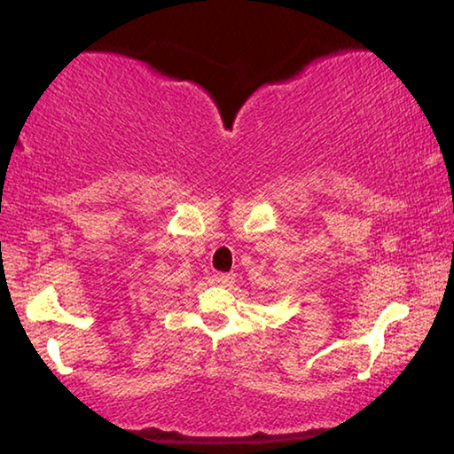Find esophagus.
<instances>
[{
  "label": "esophagus",
  "instance_id": "obj_1",
  "mask_svg": "<svg viewBox=\"0 0 454 454\" xmlns=\"http://www.w3.org/2000/svg\"><path fill=\"white\" fill-rule=\"evenodd\" d=\"M212 282L214 284H220V286H232L234 276L232 274H226V272H216V274L212 276Z\"/></svg>",
  "mask_w": 454,
  "mask_h": 454
}]
</instances>
